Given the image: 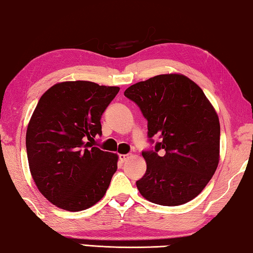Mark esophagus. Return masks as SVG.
I'll list each match as a JSON object with an SVG mask.
<instances>
[{"mask_svg":"<svg viewBox=\"0 0 253 253\" xmlns=\"http://www.w3.org/2000/svg\"><path fill=\"white\" fill-rule=\"evenodd\" d=\"M129 156L130 155H128V154H120L119 155V160H120V162H126L128 159H129Z\"/></svg>","mask_w":253,"mask_h":253,"instance_id":"34e87169","label":"esophagus"}]
</instances>
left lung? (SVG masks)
Returning <instances> with one entry per match:
<instances>
[{
  "mask_svg": "<svg viewBox=\"0 0 253 253\" xmlns=\"http://www.w3.org/2000/svg\"><path fill=\"white\" fill-rule=\"evenodd\" d=\"M124 94L141 108L148 137L162 138L155 151L142 153L146 172L136 181L141 195L163 206L197 197L219 162V119L203 90L186 75L168 73L135 83Z\"/></svg>",
  "mask_w": 253,
  "mask_h": 253,
  "instance_id": "8db88e82",
  "label": "left lung"
}]
</instances>
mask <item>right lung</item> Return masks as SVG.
<instances>
[{
    "instance_id": "right-lung-1",
    "label": "right lung",
    "mask_w": 253,
    "mask_h": 253,
    "mask_svg": "<svg viewBox=\"0 0 253 253\" xmlns=\"http://www.w3.org/2000/svg\"><path fill=\"white\" fill-rule=\"evenodd\" d=\"M119 89L66 81L39 99L27 128V155L36 186L53 205L80 211L105 196L118 155L91 142L101 135L100 119Z\"/></svg>"
}]
</instances>
